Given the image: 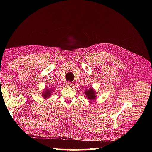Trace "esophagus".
Returning a JSON list of instances; mask_svg holds the SVG:
<instances>
[{
	"mask_svg": "<svg viewBox=\"0 0 152 152\" xmlns=\"http://www.w3.org/2000/svg\"><path fill=\"white\" fill-rule=\"evenodd\" d=\"M66 86L68 87H71L73 86V83L70 82H66Z\"/></svg>",
	"mask_w": 152,
	"mask_h": 152,
	"instance_id": "34e87169",
	"label": "esophagus"
}]
</instances>
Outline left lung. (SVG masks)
<instances>
[{
    "label": "left lung",
    "instance_id": "left-lung-1",
    "mask_svg": "<svg viewBox=\"0 0 152 152\" xmlns=\"http://www.w3.org/2000/svg\"><path fill=\"white\" fill-rule=\"evenodd\" d=\"M85 95H86V97L91 101L95 100L96 98L95 91L93 89V88H90L88 89H86L85 91Z\"/></svg>",
    "mask_w": 152,
    "mask_h": 152
}]
</instances>
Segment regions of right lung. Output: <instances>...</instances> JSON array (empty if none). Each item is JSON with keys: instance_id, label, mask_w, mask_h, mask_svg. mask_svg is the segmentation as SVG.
Returning <instances> with one entry per match:
<instances>
[{"instance_id": "add662e5", "label": "right lung", "mask_w": 152, "mask_h": 152, "mask_svg": "<svg viewBox=\"0 0 152 152\" xmlns=\"http://www.w3.org/2000/svg\"><path fill=\"white\" fill-rule=\"evenodd\" d=\"M52 91H53L52 88H50V89L46 88L44 89V91L42 93V97L45 99L50 97L51 94L52 93Z\"/></svg>"}]
</instances>
